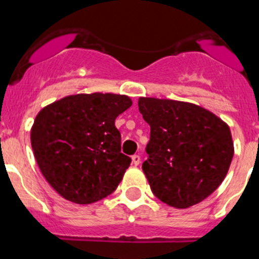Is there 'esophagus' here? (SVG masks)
<instances>
[{"label":"esophagus","instance_id":"1","mask_svg":"<svg viewBox=\"0 0 259 259\" xmlns=\"http://www.w3.org/2000/svg\"><path fill=\"white\" fill-rule=\"evenodd\" d=\"M132 160L134 165H139V163H141V156L139 155H133Z\"/></svg>","mask_w":259,"mask_h":259}]
</instances>
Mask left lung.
Returning <instances> with one entry per match:
<instances>
[{
    "mask_svg": "<svg viewBox=\"0 0 259 259\" xmlns=\"http://www.w3.org/2000/svg\"><path fill=\"white\" fill-rule=\"evenodd\" d=\"M138 107L151 129L142 169L155 197L186 208L215 192L233 157L228 125L190 103L139 98Z\"/></svg>",
    "mask_w": 259,
    "mask_h": 259,
    "instance_id": "left-lung-1",
    "label": "left lung"
}]
</instances>
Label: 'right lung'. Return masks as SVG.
Segmentation results:
<instances>
[{
    "label": "right lung",
    "mask_w": 259,
    "mask_h": 259,
    "mask_svg": "<svg viewBox=\"0 0 259 259\" xmlns=\"http://www.w3.org/2000/svg\"><path fill=\"white\" fill-rule=\"evenodd\" d=\"M132 105L125 95L79 94L42 108L31 146L42 176L60 195L89 204L112 194L132 159L121 152L114 120Z\"/></svg>",
    "instance_id": "add662e5"
}]
</instances>
